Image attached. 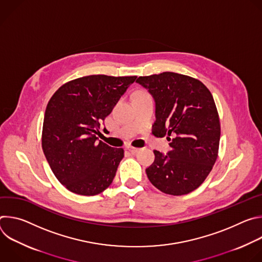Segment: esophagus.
Instances as JSON below:
<instances>
[{
	"label": "esophagus",
	"mask_w": 262,
	"mask_h": 262,
	"mask_svg": "<svg viewBox=\"0 0 262 262\" xmlns=\"http://www.w3.org/2000/svg\"><path fill=\"white\" fill-rule=\"evenodd\" d=\"M127 150L129 151V152H132L133 155H135V154H137L138 151H140V148H137V147H133V146H127Z\"/></svg>",
	"instance_id": "1"
}]
</instances>
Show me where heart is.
<instances>
[{"label":"heart","instance_id":"1","mask_svg":"<svg viewBox=\"0 0 262 262\" xmlns=\"http://www.w3.org/2000/svg\"><path fill=\"white\" fill-rule=\"evenodd\" d=\"M145 94H146V93H139L138 95H145Z\"/></svg>","mask_w":262,"mask_h":262}]
</instances>
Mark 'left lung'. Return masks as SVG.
<instances>
[{
    "label": "left lung",
    "instance_id": "1",
    "mask_svg": "<svg viewBox=\"0 0 262 262\" xmlns=\"http://www.w3.org/2000/svg\"><path fill=\"white\" fill-rule=\"evenodd\" d=\"M136 82L155 98L154 135L167 136L172 148L167 156L154 151L147 177L165 194H189L203 183L217 158L221 125L213 97L199 80L170 71Z\"/></svg>",
    "mask_w": 262,
    "mask_h": 262
}]
</instances>
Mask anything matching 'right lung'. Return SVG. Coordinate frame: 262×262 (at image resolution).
<instances>
[{
    "label": "right lung",
    "instance_id": "1",
    "mask_svg": "<svg viewBox=\"0 0 262 262\" xmlns=\"http://www.w3.org/2000/svg\"><path fill=\"white\" fill-rule=\"evenodd\" d=\"M136 79L93 74L62 85L51 97L42 149L53 173L68 191L94 196L113 181L124 150L98 141L96 135Z\"/></svg>",
    "mask_w": 262,
    "mask_h": 262
}]
</instances>
